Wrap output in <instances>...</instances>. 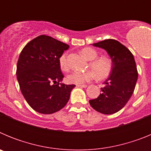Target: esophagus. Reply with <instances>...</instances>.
I'll use <instances>...</instances> for the list:
<instances>
[{"label": "esophagus", "mask_w": 151, "mask_h": 151, "mask_svg": "<svg viewBox=\"0 0 151 151\" xmlns=\"http://www.w3.org/2000/svg\"><path fill=\"white\" fill-rule=\"evenodd\" d=\"M76 86L78 88H86L88 85H76Z\"/></svg>", "instance_id": "esophagus-1"}]
</instances>
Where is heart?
Masks as SVG:
<instances>
[{
	"instance_id": "obj_1",
	"label": "heart",
	"mask_w": 151,
	"mask_h": 151,
	"mask_svg": "<svg viewBox=\"0 0 151 151\" xmlns=\"http://www.w3.org/2000/svg\"><path fill=\"white\" fill-rule=\"evenodd\" d=\"M82 54L88 60H91L89 66L93 70L87 72H73L66 77V81L69 84L82 85L91 81L96 76L98 78H105L110 74L112 70V61L108 57H97V52L91 47H85L82 50ZM59 64L63 71L69 70V64L66 54H63L59 58Z\"/></svg>"
}]
</instances>
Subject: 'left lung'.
Instances as JSON below:
<instances>
[{
	"mask_svg": "<svg viewBox=\"0 0 151 151\" xmlns=\"http://www.w3.org/2000/svg\"><path fill=\"white\" fill-rule=\"evenodd\" d=\"M104 49L113 63L111 73L104 82L101 94L89 103L93 109L103 114H113L123 108L132 95L138 80V70L133 54L116 40L106 39L93 44Z\"/></svg>",
	"mask_w": 151,
	"mask_h": 151,
	"instance_id": "8db88e82",
	"label": "left lung"
}]
</instances>
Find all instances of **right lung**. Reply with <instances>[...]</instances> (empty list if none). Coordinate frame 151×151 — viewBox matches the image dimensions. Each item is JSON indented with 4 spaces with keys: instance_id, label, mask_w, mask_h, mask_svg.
Listing matches in <instances>:
<instances>
[{
    "instance_id": "right-lung-1",
    "label": "right lung",
    "mask_w": 151,
    "mask_h": 151,
    "mask_svg": "<svg viewBox=\"0 0 151 151\" xmlns=\"http://www.w3.org/2000/svg\"><path fill=\"white\" fill-rule=\"evenodd\" d=\"M69 45L40 35L24 47L19 57L17 77L22 95L33 110L43 114L60 110L69 100L75 85L60 83L63 75L59 58Z\"/></svg>"
}]
</instances>
